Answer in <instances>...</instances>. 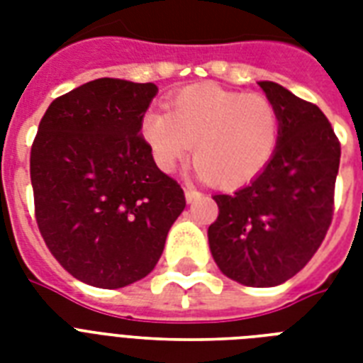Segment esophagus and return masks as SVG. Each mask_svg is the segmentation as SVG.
<instances>
[{"mask_svg": "<svg viewBox=\"0 0 363 363\" xmlns=\"http://www.w3.org/2000/svg\"><path fill=\"white\" fill-rule=\"evenodd\" d=\"M184 196H186L188 203H192V201H196V199L201 198V192H199V190H196V188H184Z\"/></svg>", "mask_w": 363, "mask_h": 363, "instance_id": "1", "label": "esophagus"}]
</instances>
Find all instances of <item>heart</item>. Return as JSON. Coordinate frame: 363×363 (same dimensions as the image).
I'll list each match as a JSON object with an SVG mask.
<instances>
[{
  "label": "heart",
  "instance_id": "b5f03b06",
  "mask_svg": "<svg viewBox=\"0 0 363 363\" xmlns=\"http://www.w3.org/2000/svg\"><path fill=\"white\" fill-rule=\"evenodd\" d=\"M141 135L160 169H175L192 145V162L205 181L238 188L273 160L281 145L282 116L262 94L198 84L177 92L167 101V113L147 111Z\"/></svg>",
  "mask_w": 363,
  "mask_h": 363
}]
</instances>
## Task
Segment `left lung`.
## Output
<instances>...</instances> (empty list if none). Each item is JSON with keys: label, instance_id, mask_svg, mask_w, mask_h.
Returning a JSON list of instances; mask_svg holds the SVG:
<instances>
[{"label": "left lung", "instance_id": "left-lung-1", "mask_svg": "<svg viewBox=\"0 0 363 363\" xmlns=\"http://www.w3.org/2000/svg\"><path fill=\"white\" fill-rule=\"evenodd\" d=\"M259 86L281 111V145L248 186L213 196L218 216L207 233L224 275L265 288L299 273L326 238L341 143L315 104L277 82Z\"/></svg>", "mask_w": 363, "mask_h": 363}]
</instances>
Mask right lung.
<instances>
[{
    "label": "right lung",
    "instance_id": "obj_1",
    "mask_svg": "<svg viewBox=\"0 0 363 363\" xmlns=\"http://www.w3.org/2000/svg\"><path fill=\"white\" fill-rule=\"evenodd\" d=\"M156 92L152 82H86L48 105L31 145L37 228L58 264L92 286L147 277L186 207L141 135Z\"/></svg>",
    "mask_w": 363,
    "mask_h": 363
}]
</instances>
